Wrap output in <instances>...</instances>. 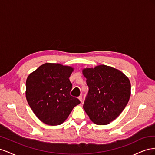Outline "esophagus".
Segmentation results:
<instances>
[{
	"label": "esophagus",
	"mask_w": 155,
	"mask_h": 155,
	"mask_svg": "<svg viewBox=\"0 0 155 155\" xmlns=\"http://www.w3.org/2000/svg\"><path fill=\"white\" fill-rule=\"evenodd\" d=\"M78 99L79 100V101H80L81 102H82V100H83V98H82V96H79V97H78Z\"/></svg>",
	"instance_id": "esophagus-1"
}]
</instances>
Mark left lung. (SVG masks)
<instances>
[{
    "label": "left lung",
    "mask_w": 155,
    "mask_h": 155,
    "mask_svg": "<svg viewBox=\"0 0 155 155\" xmlns=\"http://www.w3.org/2000/svg\"><path fill=\"white\" fill-rule=\"evenodd\" d=\"M88 93L83 109L94 123L110 124L122 111L130 96V83L120 70L101 64L83 69Z\"/></svg>",
    "instance_id": "obj_1"
}]
</instances>
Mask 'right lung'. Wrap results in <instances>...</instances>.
<instances>
[{"label":"right lung","mask_w":155,"mask_h":155,"mask_svg":"<svg viewBox=\"0 0 155 155\" xmlns=\"http://www.w3.org/2000/svg\"><path fill=\"white\" fill-rule=\"evenodd\" d=\"M74 68L46 63L30 74L26 81V97L42 122L58 125L67 119L74 107L80 104L70 95L69 80Z\"/></svg>","instance_id":"1"}]
</instances>
